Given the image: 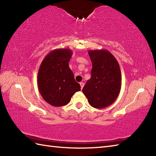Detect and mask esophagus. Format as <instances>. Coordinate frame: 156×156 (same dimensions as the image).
I'll use <instances>...</instances> for the list:
<instances>
[{"label":"esophagus","instance_id":"1","mask_svg":"<svg viewBox=\"0 0 156 156\" xmlns=\"http://www.w3.org/2000/svg\"><path fill=\"white\" fill-rule=\"evenodd\" d=\"M80 87H81V90H82V89L83 88V87H84V82H80Z\"/></svg>","mask_w":156,"mask_h":156}]
</instances>
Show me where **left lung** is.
Here are the masks:
<instances>
[{
  "label": "left lung",
  "instance_id": "left-lung-1",
  "mask_svg": "<svg viewBox=\"0 0 156 156\" xmlns=\"http://www.w3.org/2000/svg\"><path fill=\"white\" fill-rule=\"evenodd\" d=\"M92 63L91 78L82 89L92 107L103 108L117 98L121 87V72L119 63L106 49L89 50Z\"/></svg>",
  "mask_w": 156,
  "mask_h": 156
}]
</instances>
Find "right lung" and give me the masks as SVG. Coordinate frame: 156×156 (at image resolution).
Wrapping results in <instances>:
<instances>
[{
    "mask_svg": "<svg viewBox=\"0 0 156 156\" xmlns=\"http://www.w3.org/2000/svg\"><path fill=\"white\" fill-rule=\"evenodd\" d=\"M72 51L56 49L43 59L37 74V87L44 101L54 107L68 104L80 85L75 81L69 62Z\"/></svg>",
    "mask_w": 156,
    "mask_h": 156,
    "instance_id": "obj_1",
    "label": "right lung"
}]
</instances>
